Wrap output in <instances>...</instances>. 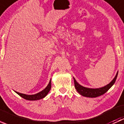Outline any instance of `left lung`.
I'll return each mask as SVG.
<instances>
[{"label": "left lung", "mask_w": 124, "mask_h": 124, "mask_svg": "<svg viewBox=\"0 0 124 124\" xmlns=\"http://www.w3.org/2000/svg\"><path fill=\"white\" fill-rule=\"evenodd\" d=\"M117 74H118V72H117L115 77L112 80V82H110L107 85L104 86V87H100V88H89V87H84V86L80 85L79 83H77L76 79L73 78L75 87H76L77 92L80 94L82 95V96L89 97V98H95V97H99V96L102 95L104 93H106L114 85V83H115L116 78H117Z\"/></svg>", "instance_id": "obj_1"}]
</instances>
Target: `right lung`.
<instances>
[{
	"label": "right lung",
	"instance_id": "add662e5",
	"mask_svg": "<svg viewBox=\"0 0 124 124\" xmlns=\"http://www.w3.org/2000/svg\"><path fill=\"white\" fill-rule=\"evenodd\" d=\"M51 86H52V83H51V79H50V80L49 83H48V85L47 86V87H46L44 89L42 90V91L36 93V94L27 95V94H24V93H20V92H16V91H15V92H16L17 94L19 95L20 97H22V98H23L24 99L27 100H30V101L38 100L42 99V98H44L45 97L47 96V95L48 94L49 91H50Z\"/></svg>",
	"mask_w": 124,
	"mask_h": 124
}]
</instances>
